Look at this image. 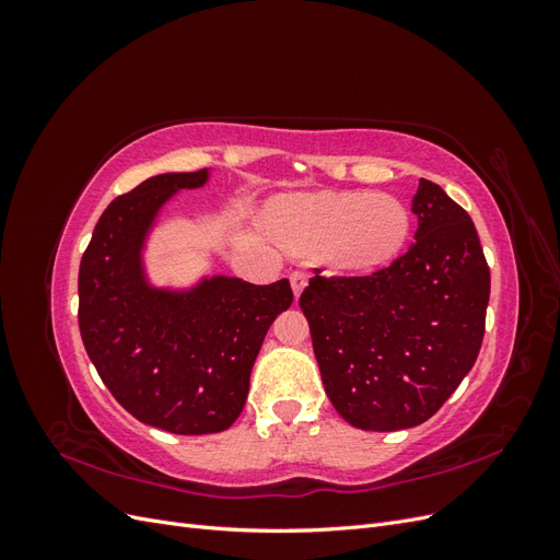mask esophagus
Masks as SVG:
<instances>
[{
  "instance_id": "34e87169",
  "label": "esophagus",
  "mask_w": 560,
  "mask_h": 560,
  "mask_svg": "<svg viewBox=\"0 0 560 560\" xmlns=\"http://www.w3.org/2000/svg\"><path fill=\"white\" fill-rule=\"evenodd\" d=\"M290 282H292V292H294V296L299 299V296H301V292L306 290L308 278H306V273H299V270H294V273L290 276Z\"/></svg>"
}]
</instances>
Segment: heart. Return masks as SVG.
Masks as SVG:
<instances>
[{"label":"heart","mask_w":560,"mask_h":560,"mask_svg":"<svg viewBox=\"0 0 560 560\" xmlns=\"http://www.w3.org/2000/svg\"><path fill=\"white\" fill-rule=\"evenodd\" d=\"M268 229L338 273H366L393 261L411 233V214L395 196L374 191L287 194L268 210Z\"/></svg>","instance_id":"heart-1"}]
</instances>
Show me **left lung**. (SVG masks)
I'll list each match as a JSON object with an SVG mask.
<instances>
[{
	"instance_id": "left-lung-1",
	"label": "left lung",
	"mask_w": 560,
	"mask_h": 560,
	"mask_svg": "<svg viewBox=\"0 0 560 560\" xmlns=\"http://www.w3.org/2000/svg\"><path fill=\"white\" fill-rule=\"evenodd\" d=\"M418 229L364 278H311L299 303L322 383L352 428L395 432L432 418L477 362L490 270L471 217L420 179Z\"/></svg>"
}]
</instances>
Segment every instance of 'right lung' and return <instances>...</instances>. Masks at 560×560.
<instances>
[{
  "label": "right lung",
  "mask_w": 560,
  "mask_h": 560,
  "mask_svg": "<svg viewBox=\"0 0 560 560\" xmlns=\"http://www.w3.org/2000/svg\"><path fill=\"white\" fill-rule=\"evenodd\" d=\"M210 177V171L163 173L112 200L79 266V329L100 378L128 413L173 434L233 425L264 336L294 299L287 278L249 284L219 273L189 287L151 282L144 252L161 212Z\"/></svg>",
  "instance_id": "right-lung-1"
}]
</instances>
